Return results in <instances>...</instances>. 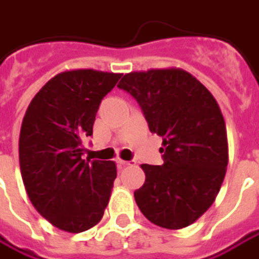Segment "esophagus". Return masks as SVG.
I'll return each mask as SVG.
<instances>
[{"mask_svg": "<svg viewBox=\"0 0 259 259\" xmlns=\"http://www.w3.org/2000/svg\"><path fill=\"white\" fill-rule=\"evenodd\" d=\"M117 165H118L120 168H123V167H127V165H130V161L117 160Z\"/></svg>", "mask_w": 259, "mask_h": 259, "instance_id": "34e87169", "label": "esophagus"}]
</instances>
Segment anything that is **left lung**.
<instances>
[{
  "label": "left lung",
  "instance_id": "8db88e82",
  "mask_svg": "<svg viewBox=\"0 0 259 259\" xmlns=\"http://www.w3.org/2000/svg\"><path fill=\"white\" fill-rule=\"evenodd\" d=\"M149 130L162 136V165L142 164L145 183L135 201L151 223L177 230L198 220L215 201L229 162L224 117L212 94L182 69L123 76Z\"/></svg>",
  "mask_w": 259,
  "mask_h": 259
}]
</instances>
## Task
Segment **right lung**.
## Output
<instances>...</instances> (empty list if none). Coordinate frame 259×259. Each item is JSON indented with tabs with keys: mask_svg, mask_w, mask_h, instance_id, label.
Returning a JSON list of instances; mask_svg holds the SVG:
<instances>
[{
	"mask_svg": "<svg viewBox=\"0 0 259 259\" xmlns=\"http://www.w3.org/2000/svg\"><path fill=\"white\" fill-rule=\"evenodd\" d=\"M120 77L92 69L58 73L26 110L19 139L24 188L36 211L60 230L80 233L94 227L108 205L115 162L82 155L99 104Z\"/></svg>",
	"mask_w": 259,
	"mask_h": 259,
	"instance_id": "obj_1",
	"label": "right lung"
}]
</instances>
